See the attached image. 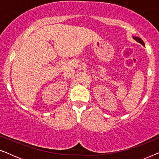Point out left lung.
Here are the masks:
<instances>
[{"label": "left lung", "mask_w": 159, "mask_h": 159, "mask_svg": "<svg viewBox=\"0 0 159 159\" xmlns=\"http://www.w3.org/2000/svg\"><path fill=\"white\" fill-rule=\"evenodd\" d=\"M133 38L137 41V42L141 43V44H142V45H143V46H145V43H144V42H143V41L142 39H140V38H138V37H133Z\"/></svg>", "instance_id": "8db88e82"}]
</instances>
